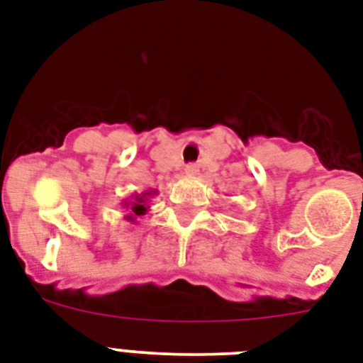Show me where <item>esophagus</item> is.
Here are the masks:
<instances>
[{
    "label": "esophagus",
    "instance_id": "1",
    "mask_svg": "<svg viewBox=\"0 0 363 363\" xmlns=\"http://www.w3.org/2000/svg\"><path fill=\"white\" fill-rule=\"evenodd\" d=\"M184 173H186V175H196V173H198V165L188 164L186 167H184Z\"/></svg>",
    "mask_w": 363,
    "mask_h": 363
}]
</instances>
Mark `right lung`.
<instances>
[{"label": "right lung", "mask_w": 363, "mask_h": 363, "mask_svg": "<svg viewBox=\"0 0 363 363\" xmlns=\"http://www.w3.org/2000/svg\"><path fill=\"white\" fill-rule=\"evenodd\" d=\"M150 196V192H145V194H135V196H131V201H124V207H128L130 211V215H125V220L130 222H135L137 216H143L147 215L148 211V205H147V198Z\"/></svg>", "instance_id": "1"}]
</instances>
